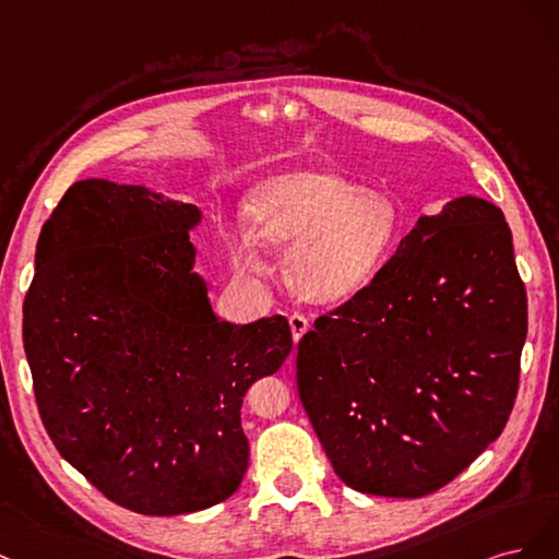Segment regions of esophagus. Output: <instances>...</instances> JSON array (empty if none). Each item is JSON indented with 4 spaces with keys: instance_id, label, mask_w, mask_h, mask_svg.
I'll return each instance as SVG.
<instances>
[{
    "instance_id": "esophagus-1",
    "label": "esophagus",
    "mask_w": 559,
    "mask_h": 559,
    "mask_svg": "<svg viewBox=\"0 0 559 559\" xmlns=\"http://www.w3.org/2000/svg\"><path fill=\"white\" fill-rule=\"evenodd\" d=\"M309 325H311V322H309V318H306V316H301V313H293L290 316V330H293V341H295V344L306 332H309Z\"/></svg>"
}]
</instances>
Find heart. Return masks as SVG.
Listing matches in <instances>:
<instances>
[{"label": "heart", "mask_w": 559, "mask_h": 559, "mask_svg": "<svg viewBox=\"0 0 559 559\" xmlns=\"http://www.w3.org/2000/svg\"><path fill=\"white\" fill-rule=\"evenodd\" d=\"M246 225L255 241L287 248L285 281L301 299L332 304L371 281L397 239L400 215L383 192L334 171L301 169L260 183ZM231 262L241 274L255 272L253 240L234 241Z\"/></svg>", "instance_id": "1"}]
</instances>
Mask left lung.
Masks as SVG:
<instances>
[{
	"label": "left lung",
	"instance_id": "8db88e82",
	"mask_svg": "<svg viewBox=\"0 0 559 559\" xmlns=\"http://www.w3.org/2000/svg\"><path fill=\"white\" fill-rule=\"evenodd\" d=\"M525 336L501 209L466 194L423 215L297 346L299 400L336 476L378 497L443 488L507 427Z\"/></svg>",
	"mask_w": 559,
	"mask_h": 559
}]
</instances>
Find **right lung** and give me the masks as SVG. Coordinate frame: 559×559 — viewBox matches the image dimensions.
I'll use <instances>...</instances> for the list:
<instances>
[{
  "label": "right lung",
  "mask_w": 559,
  "mask_h": 559,
  "mask_svg": "<svg viewBox=\"0 0 559 559\" xmlns=\"http://www.w3.org/2000/svg\"><path fill=\"white\" fill-rule=\"evenodd\" d=\"M194 204L87 178L41 227L23 304L39 416L120 507L181 515L237 492L246 390L293 350L283 316L231 325L192 272Z\"/></svg>",
  "instance_id": "obj_1"
}]
</instances>
